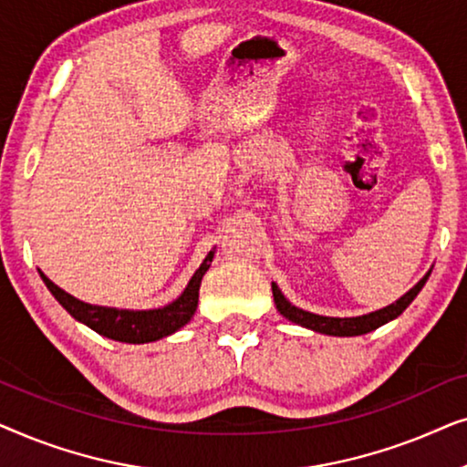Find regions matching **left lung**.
I'll list each match as a JSON object with an SVG mask.
<instances>
[{
  "label": "left lung",
  "mask_w": 467,
  "mask_h": 467,
  "mask_svg": "<svg viewBox=\"0 0 467 467\" xmlns=\"http://www.w3.org/2000/svg\"><path fill=\"white\" fill-rule=\"evenodd\" d=\"M427 278H430V272H427L404 297H400L398 302L387 306V308L369 312V315H363V317H353V318L321 317V315H312V312H306L302 308H296V306L289 304V299L280 293L276 285H272V293H274V304H276L280 315L286 317L293 323L302 325V327L315 329L318 334H327V336H361V334H368V331L379 329L380 325L393 321V318H398L401 312L410 306L412 299L419 296V291L423 289Z\"/></svg>",
  "instance_id": "8db88e82"
}]
</instances>
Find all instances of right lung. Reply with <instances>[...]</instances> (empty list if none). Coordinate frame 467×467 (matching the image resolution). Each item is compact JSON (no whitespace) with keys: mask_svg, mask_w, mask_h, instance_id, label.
<instances>
[{"mask_svg":"<svg viewBox=\"0 0 467 467\" xmlns=\"http://www.w3.org/2000/svg\"><path fill=\"white\" fill-rule=\"evenodd\" d=\"M213 257L214 251H210L208 257L203 259V264L200 265V270L193 274L187 289H184V293L176 299V302L157 310H117L85 304L59 289L55 283H50L42 272L40 276L44 280V285L48 286V291L55 296L57 302H59L76 321L85 323L87 327L98 331L99 336L110 337V340L127 344H144L174 334L176 329H181L182 325H187L191 321V317H193L197 310L202 278L203 274L208 272L210 264H213Z\"/></svg>","mask_w":467,"mask_h":467,"instance_id":"1","label":"right lung"}]
</instances>
